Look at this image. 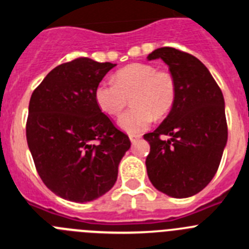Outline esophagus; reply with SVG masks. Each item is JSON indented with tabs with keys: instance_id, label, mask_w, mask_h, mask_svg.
Masks as SVG:
<instances>
[{
	"instance_id": "34e87169",
	"label": "esophagus",
	"mask_w": 249,
	"mask_h": 249,
	"mask_svg": "<svg viewBox=\"0 0 249 249\" xmlns=\"http://www.w3.org/2000/svg\"><path fill=\"white\" fill-rule=\"evenodd\" d=\"M140 138H141L140 135H133V133H131V135H129V140H131L132 143H136V142H137Z\"/></svg>"
}]
</instances>
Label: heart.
<instances>
[{
    "instance_id": "heart-1",
    "label": "heart",
    "mask_w": 249,
    "mask_h": 249,
    "mask_svg": "<svg viewBox=\"0 0 249 249\" xmlns=\"http://www.w3.org/2000/svg\"><path fill=\"white\" fill-rule=\"evenodd\" d=\"M128 97L133 107L122 114L120 127L138 135L148 128L153 117H164L175 106V76L149 63H132L114 73L113 82L101 81L94 89L98 108L108 116H118L128 103Z\"/></svg>"
}]
</instances>
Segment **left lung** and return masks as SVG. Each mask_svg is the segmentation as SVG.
I'll use <instances>...</instances> for the list:
<instances>
[{"mask_svg":"<svg viewBox=\"0 0 249 249\" xmlns=\"http://www.w3.org/2000/svg\"><path fill=\"white\" fill-rule=\"evenodd\" d=\"M162 58L177 83V97L166 120L146 133L147 175L160 192L186 198L201 192L214 177L228 128L224 100L208 68L192 54L160 47L148 59ZM171 137L169 140L161 138Z\"/></svg>","mask_w":249,"mask_h":249,"instance_id":"8db88e82","label":"left lung"}]
</instances>
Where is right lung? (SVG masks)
<instances>
[{
    "mask_svg": "<svg viewBox=\"0 0 249 249\" xmlns=\"http://www.w3.org/2000/svg\"><path fill=\"white\" fill-rule=\"evenodd\" d=\"M113 63L78 57L53 68L34 91L26 137L48 190L72 202L108 192L128 148V136L98 108L94 89Z\"/></svg>",
    "mask_w": 249,
    "mask_h": 249,
    "instance_id": "right-lung-1",
    "label": "right lung"
}]
</instances>
